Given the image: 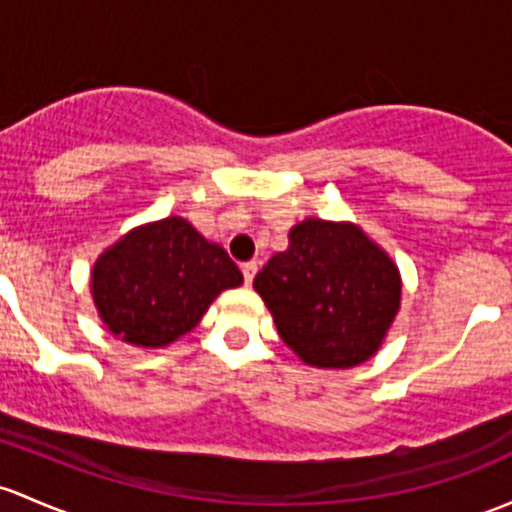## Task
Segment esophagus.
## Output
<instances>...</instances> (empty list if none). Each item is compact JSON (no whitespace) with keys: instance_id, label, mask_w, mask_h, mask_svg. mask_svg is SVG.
I'll return each mask as SVG.
<instances>
[{"instance_id":"obj_1","label":"esophagus","mask_w":512,"mask_h":512,"mask_svg":"<svg viewBox=\"0 0 512 512\" xmlns=\"http://www.w3.org/2000/svg\"><path fill=\"white\" fill-rule=\"evenodd\" d=\"M240 270H242V277H245V284H252V279H255L257 274V262H245Z\"/></svg>"}]
</instances>
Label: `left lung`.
Returning a JSON list of instances; mask_svg holds the SVG:
<instances>
[{
    "label": "left lung",
    "instance_id": "8db88e82",
    "mask_svg": "<svg viewBox=\"0 0 512 512\" xmlns=\"http://www.w3.org/2000/svg\"><path fill=\"white\" fill-rule=\"evenodd\" d=\"M252 287L282 341L316 368H353L380 348L400 309V272L351 223L294 225Z\"/></svg>",
    "mask_w": 512,
    "mask_h": 512
}]
</instances>
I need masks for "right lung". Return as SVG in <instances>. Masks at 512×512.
Returning <instances> with one entry per match:
<instances>
[{"mask_svg": "<svg viewBox=\"0 0 512 512\" xmlns=\"http://www.w3.org/2000/svg\"><path fill=\"white\" fill-rule=\"evenodd\" d=\"M242 284L228 252L184 218L132 230L93 267V299L115 336L159 348L191 331L223 289Z\"/></svg>", "mask_w": 512, "mask_h": 512, "instance_id": "add662e5", "label": "right lung"}]
</instances>
